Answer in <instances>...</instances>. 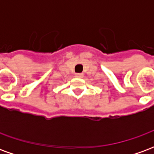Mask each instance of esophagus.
<instances>
[{"instance_id":"34e87169","label":"esophagus","mask_w":154,"mask_h":154,"mask_svg":"<svg viewBox=\"0 0 154 154\" xmlns=\"http://www.w3.org/2000/svg\"><path fill=\"white\" fill-rule=\"evenodd\" d=\"M75 77H78V78H81V77H83V74L82 73H76L75 74Z\"/></svg>"}]
</instances>
